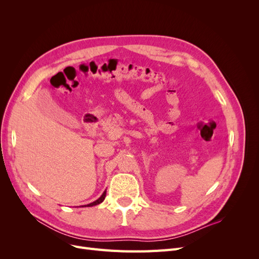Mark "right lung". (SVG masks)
<instances>
[{
    "label": "right lung",
    "mask_w": 259,
    "mask_h": 259,
    "mask_svg": "<svg viewBox=\"0 0 259 259\" xmlns=\"http://www.w3.org/2000/svg\"><path fill=\"white\" fill-rule=\"evenodd\" d=\"M105 198H106V191H104V193L101 194V197H100L99 199H97L96 201H94V202L90 203V204H88V205H84V206H95V205H98V204H100L101 202H104Z\"/></svg>",
    "instance_id": "obj_1"
}]
</instances>
